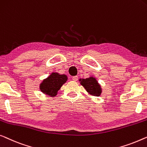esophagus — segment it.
Returning a JSON list of instances; mask_svg holds the SVG:
<instances>
[{
	"label": "esophagus",
	"mask_w": 147,
	"mask_h": 147,
	"mask_svg": "<svg viewBox=\"0 0 147 147\" xmlns=\"http://www.w3.org/2000/svg\"><path fill=\"white\" fill-rule=\"evenodd\" d=\"M78 77L77 76H73V77H72V80H73L74 82H76V81L78 80Z\"/></svg>",
	"instance_id": "34e87169"
}]
</instances>
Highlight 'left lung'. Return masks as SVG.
Segmentation results:
<instances>
[{"label": "left lung", "mask_w": 147, "mask_h": 147, "mask_svg": "<svg viewBox=\"0 0 147 147\" xmlns=\"http://www.w3.org/2000/svg\"><path fill=\"white\" fill-rule=\"evenodd\" d=\"M80 84L86 91L91 95L98 97L101 93V88L98 84L96 79L93 77H90L86 79H80Z\"/></svg>", "instance_id": "obj_1"}]
</instances>
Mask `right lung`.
I'll list each match as a JSON object with an SVG mask.
<instances>
[{
	"label": "right lung",
	"instance_id": "add662e5",
	"mask_svg": "<svg viewBox=\"0 0 147 147\" xmlns=\"http://www.w3.org/2000/svg\"><path fill=\"white\" fill-rule=\"evenodd\" d=\"M67 80L66 75H60L58 73H52L45 80L42 81L40 85V89L42 93H45L51 97H54L61 87Z\"/></svg>",
	"mask_w": 147,
	"mask_h": 147
}]
</instances>
